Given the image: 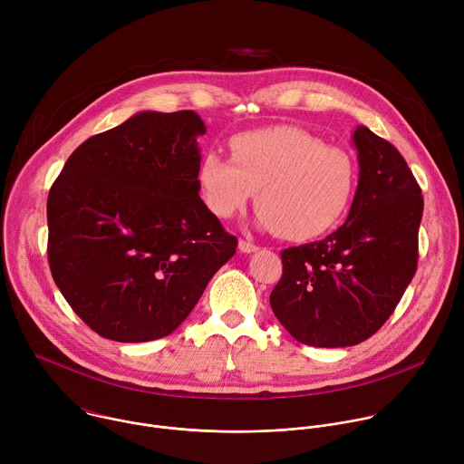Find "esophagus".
Returning <instances> with one entry per match:
<instances>
[{
    "label": "esophagus",
    "mask_w": 464,
    "mask_h": 464,
    "mask_svg": "<svg viewBox=\"0 0 464 464\" xmlns=\"http://www.w3.org/2000/svg\"><path fill=\"white\" fill-rule=\"evenodd\" d=\"M238 249H240L242 253H253V251L258 249V246L253 244V242H247V240H240V242H238Z\"/></svg>",
    "instance_id": "34e87169"
}]
</instances>
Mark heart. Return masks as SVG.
Segmentation results:
<instances>
[{
  "label": "heart",
  "mask_w": 464,
  "mask_h": 464,
  "mask_svg": "<svg viewBox=\"0 0 464 464\" xmlns=\"http://www.w3.org/2000/svg\"><path fill=\"white\" fill-rule=\"evenodd\" d=\"M204 202L220 218L255 194L258 224L288 240H310L347 213L356 165L349 152L294 126L247 131L231 141V160L204 154L198 170Z\"/></svg>",
  "instance_id": "1"
}]
</instances>
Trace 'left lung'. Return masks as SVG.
Here are the masks:
<instances>
[{
  "label": "left lung",
  "instance_id": "1",
  "mask_svg": "<svg viewBox=\"0 0 464 464\" xmlns=\"http://www.w3.org/2000/svg\"><path fill=\"white\" fill-rule=\"evenodd\" d=\"M360 179L347 222L323 240L281 251L270 304L310 347H351L389 319L417 272L422 190L406 160L367 126L353 136Z\"/></svg>",
  "mask_w": 464,
  "mask_h": 464
}]
</instances>
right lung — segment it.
<instances>
[{
    "label": "right lung",
    "instance_id": "1",
    "mask_svg": "<svg viewBox=\"0 0 464 464\" xmlns=\"http://www.w3.org/2000/svg\"><path fill=\"white\" fill-rule=\"evenodd\" d=\"M206 124L140 111L86 140L47 198V258L75 314L106 340H160L237 251L200 198Z\"/></svg>",
    "mask_w": 464,
    "mask_h": 464
}]
</instances>
